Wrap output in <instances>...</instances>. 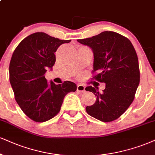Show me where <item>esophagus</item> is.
Instances as JSON below:
<instances>
[{"mask_svg": "<svg viewBox=\"0 0 155 155\" xmlns=\"http://www.w3.org/2000/svg\"><path fill=\"white\" fill-rule=\"evenodd\" d=\"M85 86L83 85H81V84H78L77 85V91H79L81 93H83L85 92Z\"/></svg>", "mask_w": 155, "mask_h": 155, "instance_id": "obj_1", "label": "esophagus"}]
</instances>
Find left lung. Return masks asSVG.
<instances>
[{
    "mask_svg": "<svg viewBox=\"0 0 155 155\" xmlns=\"http://www.w3.org/2000/svg\"><path fill=\"white\" fill-rule=\"evenodd\" d=\"M77 41L92 49L93 72H98L93 78L106 84L103 92H99L98 87H85L96 96L95 103L87 106L86 111L101 121H114L133 102L139 86L140 73L134 47L129 39L114 31Z\"/></svg>",
    "mask_w": 155,
    "mask_h": 155,
    "instance_id": "1",
    "label": "left lung"
}]
</instances>
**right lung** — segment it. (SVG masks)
Here are the masks:
<instances>
[{
  "mask_svg": "<svg viewBox=\"0 0 155 155\" xmlns=\"http://www.w3.org/2000/svg\"><path fill=\"white\" fill-rule=\"evenodd\" d=\"M61 40L44 32H37L21 41L13 51L9 65V80L17 104L23 112L36 122H45L58 114L64 96L77 86L70 81L55 85L45 78L56 61L54 52Z\"/></svg>",
  "mask_w": 155,
  "mask_h": 155,
  "instance_id": "1",
  "label": "right lung"
}]
</instances>
